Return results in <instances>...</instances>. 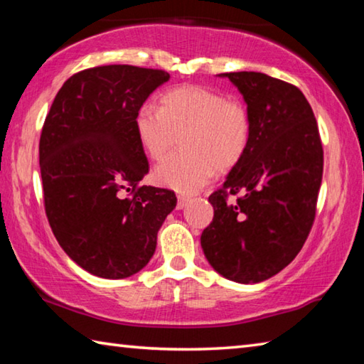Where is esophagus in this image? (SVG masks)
Returning a JSON list of instances; mask_svg holds the SVG:
<instances>
[{
    "instance_id": "34e87169",
    "label": "esophagus",
    "mask_w": 364,
    "mask_h": 364,
    "mask_svg": "<svg viewBox=\"0 0 364 364\" xmlns=\"http://www.w3.org/2000/svg\"><path fill=\"white\" fill-rule=\"evenodd\" d=\"M188 202H189V197H186V196H178V202H176V208H178V210H183V208L188 205Z\"/></svg>"
}]
</instances>
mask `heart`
I'll return each mask as SVG.
<instances>
[{"mask_svg": "<svg viewBox=\"0 0 364 364\" xmlns=\"http://www.w3.org/2000/svg\"><path fill=\"white\" fill-rule=\"evenodd\" d=\"M143 151L162 159L181 133L183 151L171 154L154 170L159 184L194 193L213 176L241 162L249 147L252 122L244 102L217 90L186 85L160 96L159 107L146 102L134 117Z\"/></svg>", "mask_w": 364, "mask_h": 364, "instance_id": "1", "label": "heart"}]
</instances>
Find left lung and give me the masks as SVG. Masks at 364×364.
<instances>
[{
    "instance_id": "1",
    "label": "left lung",
    "mask_w": 364,
    "mask_h": 364,
    "mask_svg": "<svg viewBox=\"0 0 364 364\" xmlns=\"http://www.w3.org/2000/svg\"><path fill=\"white\" fill-rule=\"evenodd\" d=\"M250 114L249 147L208 197L213 220L200 245L226 279L255 284L278 274L304 247L323 180V146L311 106L291 83L260 72L220 73ZM242 196L234 205L227 196Z\"/></svg>"
}]
</instances>
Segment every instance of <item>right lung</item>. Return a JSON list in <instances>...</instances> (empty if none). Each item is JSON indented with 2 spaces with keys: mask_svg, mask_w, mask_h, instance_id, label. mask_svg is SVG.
Segmentation results:
<instances>
[{
  "mask_svg": "<svg viewBox=\"0 0 364 364\" xmlns=\"http://www.w3.org/2000/svg\"><path fill=\"white\" fill-rule=\"evenodd\" d=\"M165 70L102 65L72 75L46 115L40 171L49 226L80 268L128 278L149 263L176 207L173 191L139 186L149 171L134 117Z\"/></svg>",
  "mask_w": 364,
  "mask_h": 364,
  "instance_id": "add662e5",
  "label": "right lung"
}]
</instances>
